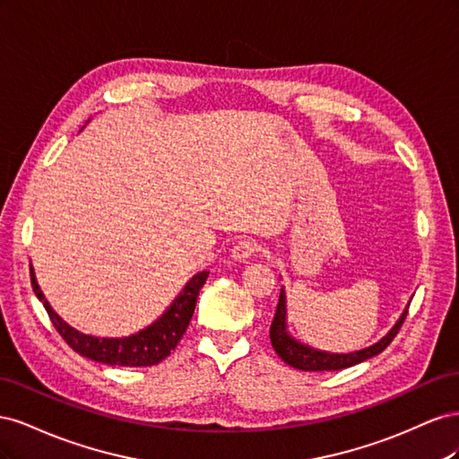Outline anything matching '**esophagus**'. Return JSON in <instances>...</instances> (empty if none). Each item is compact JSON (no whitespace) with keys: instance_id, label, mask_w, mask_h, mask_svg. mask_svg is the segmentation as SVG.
Instances as JSON below:
<instances>
[{"instance_id":"obj_1","label":"esophagus","mask_w":459,"mask_h":459,"mask_svg":"<svg viewBox=\"0 0 459 459\" xmlns=\"http://www.w3.org/2000/svg\"><path fill=\"white\" fill-rule=\"evenodd\" d=\"M258 251V245L251 239H241L233 245L231 248V258L238 262H247L251 256H255Z\"/></svg>"}]
</instances>
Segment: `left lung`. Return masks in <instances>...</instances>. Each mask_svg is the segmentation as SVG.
Here are the masks:
<instances>
[{
    "label": "left lung",
    "instance_id": "left-lung-1",
    "mask_svg": "<svg viewBox=\"0 0 459 459\" xmlns=\"http://www.w3.org/2000/svg\"><path fill=\"white\" fill-rule=\"evenodd\" d=\"M408 308L402 312L400 319L394 324V327L386 333V335L377 341L375 344L368 346V349L356 351V352H349V354H335V352H325V351H316L308 344H302L299 341H295L293 337L289 335L287 331V308H285V290L281 289L280 293V302H277V310L273 316V322L270 327V341L273 351L277 352L285 364L293 366L297 369L302 371H337V369H344V368H352L364 359H369L373 356H377L379 352H383L388 344L393 342V339L398 335V331L404 324V319L408 316Z\"/></svg>",
    "mask_w": 459,
    "mask_h": 459
}]
</instances>
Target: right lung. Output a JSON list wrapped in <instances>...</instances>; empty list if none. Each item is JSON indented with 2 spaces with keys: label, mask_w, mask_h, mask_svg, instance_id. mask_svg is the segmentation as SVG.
<instances>
[{
  "label": "right lung",
  "mask_w": 459,
  "mask_h": 459,
  "mask_svg": "<svg viewBox=\"0 0 459 459\" xmlns=\"http://www.w3.org/2000/svg\"><path fill=\"white\" fill-rule=\"evenodd\" d=\"M206 277L208 272H199L197 275H193L182 293H179L176 300L170 304V308L166 310L155 324H151L140 333H135V335L124 339H100L76 331L53 312L36 281L34 270L30 268L34 293L41 300V304H44L51 324L65 339V342L78 354L95 359V362L122 368L155 366L162 362L164 358L170 356V352L176 349L179 339L184 337V333L191 322L193 312H195L199 290L203 289Z\"/></svg>",
  "instance_id": "1"
}]
</instances>
